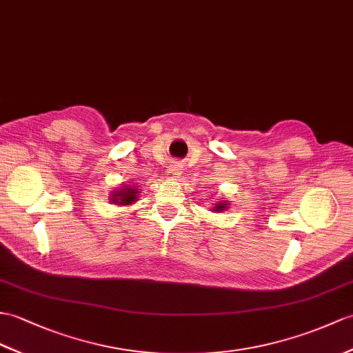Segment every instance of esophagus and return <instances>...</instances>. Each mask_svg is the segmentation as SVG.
<instances>
[{"label":"esophagus","mask_w":353,"mask_h":353,"mask_svg":"<svg viewBox=\"0 0 353 353\" xmlns=\"http://www.w3.org/2000/svg\"><path fill=\"white\" fill-rule=\"evenodd\" d=\"M179 176H180V168H179L177 163H173V165H171V167L167 170V179H168V180H174V179L179 177Z\"/></svg>","instance_id":"esophagus-1"}]
</instances>
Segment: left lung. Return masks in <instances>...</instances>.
<instances>
[{
	"label": "left lung",
	"mask_w": 353,
	"mask_h": 353,
	"mask_svg": "<svg viewBox=\"0 0 353 353\" xmlns=\"http://www.w3.org/2000/svg\"><path fill=\"white\" fill-rule=\"evenodd\" d=\"M227 209V201H218L215 206H214V209L212 210H215V212H223V210H225Z\"/></svg>",
	"instance_id": "left-lung-1"
}]
</instances>
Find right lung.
<instances>
[{"mask_svg":"<svg viewBox=\"0 0 353 353\" xmlns=\"http://www.w3.org/2000/svg\"><path fill=\"white\" fill-rule=\"evenodd\" d=\"M137 196H138V190L134 186H125L121 188L119 191H114L110 196L111 203L114 204H121V206H129V204H132L137 201Z\"/></svg>","mask_w":353,"mask_h":353,"instance_id":"right-lung-1","label":"right lung"}]
</instances>
